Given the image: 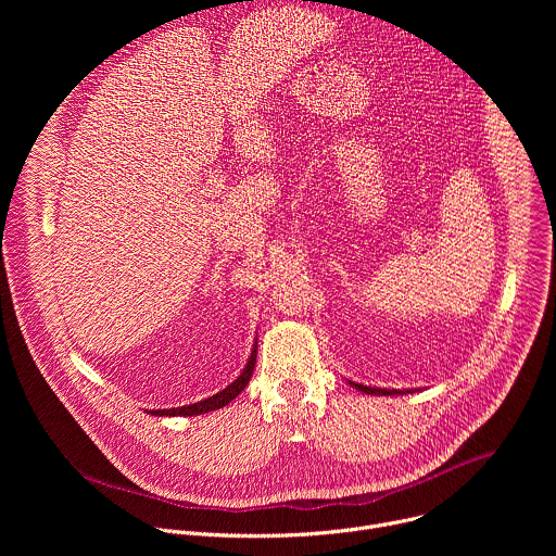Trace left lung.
<instances>
[{"label": "left lung", "mask_w": 556, "mask_h": 556, "mask_svg": "<svg viewBox=\"0 0 556 556\" xmlns=\"http://www.w3.org/2000/svg\"><path fill=\"white\" fill-rule=\"evenodd\" d=\"M352 387H356L358 391H363V393H369V395H393V393H412V389H380V387H367V384H361V382H352V380H348Z\"/></svg>", "instance_id": "1"}]
</instances>
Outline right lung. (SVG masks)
I'll return each instance as SVG.
<instances>
[{"label":"right lung","mask_w":556,"mask_h":556,"mask_svg":"<svg viewBox=\"0 0 556 556\" xmlns=\"http://www.w3.org/2000/svg\"><path fill=\"white\" fill-rule=\"evenodd\" d=\"M255 363H257V343L251 352V358L244 367V371L237 376L226 389L217 391L215 395H211V399H204L200 403H193V405H185V407H174V409H151V416H200V414H208V412H215V409H222L226 407L235 395H240L244 391V387L249 384L251 376H253V369H255Z\"/></svg>","instance_id":"right-lung-1"}]
</instances>
